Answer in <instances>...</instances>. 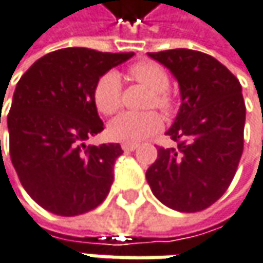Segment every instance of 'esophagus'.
Masks as SVG:
<instances>
[{"instance_id":"34e87169","label":"esophagus","mask_w":263,"mask_h":263,"mask_svg":"<svg viewBox=\"0 0 263 263\" xmlns=\"http://www.w3.org/2000/svg\"><path fill=\"white\" fill-rule=\"evenodd\" d=\"M122 151H135L138 148V143H121Z\"/></svg>"}]
</instances>
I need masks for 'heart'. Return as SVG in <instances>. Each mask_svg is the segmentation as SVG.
<instances>
[{"mask_svg": "<svg viewBox=\"0 0 263 263\" xmlns=\"http://www.w3.org/2000/svg\"><path fill=\"white\" fill-rule=\"evenodd\" d=\"M128 74L133 81L151 91L146 103L148 107H157L164 112H169L172 109V97L166 91L169 86V76L159 64L136 63L128 68ZM94 102L97 109L106 115L115 114L121 107V79L117 71H107L99 79L94 88ZM161 118L156 112H125L110 121L107 133L114 141L138 143L157 133L161 128Z\"/></svg>", "mask_w": 263, "mask_h": 263, "instance_id": "b5f03b06", "label": "heart"}]
</instances>
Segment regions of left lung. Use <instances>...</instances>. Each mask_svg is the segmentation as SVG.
I'll return each mask as SVG.
<instances>
[{
  "mask_svg": "<svg viewBox=\"0 0 263 263\" xmlns=\"http://www.w3.org/2000/svg\"><path fill=\"white\" fill-rule=\"evenodd\" d=\"M178 81L181 106L166 135L177 148H159L148 167L151 192L166 206L197 213L223 196L244 146L246 104L234 74L214 57L192 49L149 52Z\"/></svg>",
  "mask_w": 263,
  "mask_h": 263,
  "instance_id": "obj_1",
  "label": "left lung"
}]
</instances>
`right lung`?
<instances>
[{
	"label": "right lung",
	"instance_id": "right-lung-1",
	"mask_svg": "<svg viewBox=\"0 0 263 263\" xmlns=\"http://www.w3.org/2000/svg\"><path fill=\"white\" fill-rule=\"evenodd\" d=\"M133 55L60 49L37 60L16 85L7 117L10 157L21 184L42 208L79 216L107 196L122 149L120 143L85 145L103 130L94 88Z\"/></svg>",
	"mask_w": 263,
	"mask_h": 263
}]
</instances>
